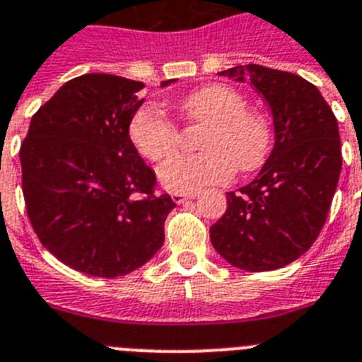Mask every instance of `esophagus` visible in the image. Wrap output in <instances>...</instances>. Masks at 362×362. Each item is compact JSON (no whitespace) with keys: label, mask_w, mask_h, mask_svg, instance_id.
Instances as JSON below:
<instances>
[{"label":"esophagus","mask_w":362,"mask_h":362,"mask_svg":"<svg viewBox=\"0 0 362 362\" xmlns=\"http://www.w3.org/2000/svg\"><path fill=\"white\" fill-rule=\"evenodd\" d=\"M198 194L197 193H173V202H177V204H184L185 200H191V198H197Z\"/></svg>","instance_id":"34e87169"}]
</instances>
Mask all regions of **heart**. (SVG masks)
<instances>
[{"mask_svg": "<svg viewBox=\"0 0 362 362\" xmlns=\"http://www.w3.org/2000/svg\"><path fill=\"white\" fill-rule=\"evenodd\" d=\"M187 124L205 126L198 155H180L165 162L160 180L175 193H197L207 185L223 184L234 169L247 173L258 168L270 144V129L259 113L247 108L236 88L207 84L178 103ZM129 139L149 162L160 164L177 151L180 132L160 108L146 104L129 122Z\"/></svg>", "mask_w": 362, "mask_h": 362, "instance_id": "1", "label": "heart"}]
</instances>
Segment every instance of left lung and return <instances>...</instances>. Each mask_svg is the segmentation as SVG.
Returning <instances> with one entry per match:
<instances>
[{"label":"left lung","mask_w":362,"mask_h":362,"mask_svg":"<svg viewBox=\"0 0 362 362\" xmlns=\"http://www.w3.org/2000/svg\"><path fill=\"white\" fill-rule=\"evenodd\" d=\"M220 76L252 84L272 112L276 142L258 177L227 193L211 243L238 269H281L310 249L327 221L343 164L337 119L317 88L291 71L245 64Z\"/></svg>","instance_id":"obj_1"}]
</instances>
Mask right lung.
<instances>
[{
	"instance_id": "obj_1",
	"label": "right lung",
	"mask_w": 362,
	"mask_h": 362,
	"mask_svg": "<svg viewBox=\"0 0 362 362\" xmlns=\"http://www.w3.org/2000/svg\"><path fill=\"white\" fill-rule=\"evenodd\" d=\"M142 88L112 74L68 81L34 113L19 149L39 242L84 274L117 278L149 262L177 205L168 193L155 194V171L129 139Z\"/></svg>"
}]
</instances>
